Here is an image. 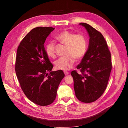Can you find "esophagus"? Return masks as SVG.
<instances>
[{
    "label": "esophagus",
    "mask_w": 128,
    "mask_h": 128,
    "mask_svg": "<svg viewBox=\"0 0 128 128\" xmlns=\"http://www.w3.org/2000/svg\"><path fill=\"white\" fill-rule=\"evenodd\" d=\"M64 73L65 75H67L69 74V72H68L67 71H64Z\"/></svg>",
    "instance_id": "34e87169"
}]
</instances>
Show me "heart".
Masks as SVG:
<instances>
[{
  "label": "heart",
  "mask_w": 128,
  "mask_h": 128,
  "mask_svg": "<svg viewBox=\"0 0 128 128\" xmlns=\"http://www.w3.org/2000/svg\"><path fill=\"white\" fill-rule=\"evenodd\" d=\"M57 40L67 46L66 56L60 57L54 62L56 69L68 70L74 64L76 58L80 59L86 55L88 47L86 36L83 34H77L68 30H64L56 36ZM55 44L50 42L45 46L46 54L50 58L56 56Z\"/></svg>",
  "instance_id": "obj_1"
}]
</instances>
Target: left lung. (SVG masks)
<instances>
[{
	"label": "left lung",
	"instance_id": "8db88e82",
	"mask_svg": "<svg viewBox=\"0 0 128 128\" xmlns=\"http://www.w3.org/2000/svg\"><path fill=\"white\" fill-rule=\"evenodd\" d=\"M90 37L86 53L77 66L82 74L74 70V88L77 98L85 103L97 100L107 87L112 70L111 54L102 34L86 23H80Z\"/></svg>",
	"mask_w": 128,
	"mask_h": 128
}]
</instances>
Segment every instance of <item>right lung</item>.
Segmentation results:
<instances>
[{
  "instance_id": "obj_1",
  "label": "right lung",
  "mask_w": 128,
  "mask_h": 128,
  "mask_svg": "<svg viewBox=\"0 0 128 128\" xmlns=\"http://www.w3.org/2000/svg\"><path fill=\"white\" fill-rule=\"evenodd\" d=\"M54 29L46 26L32 29L21 42L16 53L15 69L22 90L30 101L42 106L54 101L64 77L62 70L52 71L53 66L44 48L46 38Z\"/></svg>"
}]
</instances>
